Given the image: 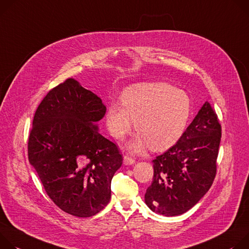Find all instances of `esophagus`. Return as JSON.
Returning <instances> with one entry per match:
<instances>
[{
	"label": "esophagus",
	"mask_w": 249,
	"mask_h": 249,
	"mask_svg": "<svg viewBox=\"0 0 249 249\" xmlns=\"http://www.w3.org/2000/svg\"><path fill=\"white\" fill-rule=\"evenodd\" d=\"M134 163H135V159H133L127 155L124 156V165H132Z\"/></svg>",
	"instance_id": "1"
}]
</instances>
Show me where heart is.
I'll return each mask as SVG.
<instances>
[{
    "mask_svg": "<svg viewBox=\"0 0 249 249\" xmlns=\"http://www.w3.org/2000/svg\"><path fill=\"white\" fill-rule=\"evenodd\" d=\"M191 115L192 102L186 92L166 83H142L124 89L122 105L107 107L106 124L115 139L122 140L133 120L139 133L127 144L128 150L137 153L150 145L160 151L181 139Z\"/></svg>",
    "mask_w": 249,
    "mask_h": 249,
    "instance_id": "obj_1",
    "label": "heart"
}]
</instances>
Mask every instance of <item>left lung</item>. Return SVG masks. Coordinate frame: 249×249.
<instances>
[{
    "instance_id": "obj_1",
    "label": "left lung",
    "mask_w": 249,
    "mask_h": 249,
    "mask_svg": "<svg viewBox=\"0 0 249 249\" xmlns=\"http://www.w3.org/2000/svg\"><path fill=\"white\" fill-rule=\"evenodd\" d=\"M222 128L206 102L181 139L153 162V181L144 200L154 213L182 214L194 207L211 188L215 172Z\"/></svg>"
}]
</instances>
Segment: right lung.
Returning a JSON list of instances; mask_svg holds the SVG:
<instances>
[{
    "mask_svg": "<svg viewBox=\"0 0 249 249\" xmlns=\"http://www.w3.org/2000/svg\"><path fill=\"white\" fill-rule=\"evenodd\" d=\"M106 110L101 98L70 78L47 93L35 114L30 163L54 204L75 216H92L108 204L123 164L116 144L99 132Z\"/></svg>",
    "mask_w": 249,
    "mask_h": 249,
    "instance_id": "1",
    "label": "right lung"
}]
</instances>
